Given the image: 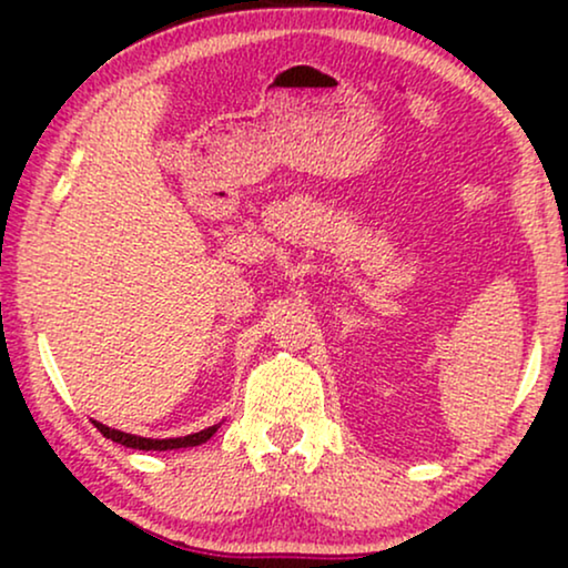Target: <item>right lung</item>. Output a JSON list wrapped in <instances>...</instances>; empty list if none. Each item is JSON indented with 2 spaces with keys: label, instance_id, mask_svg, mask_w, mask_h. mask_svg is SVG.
I'll use <instances>...</instances> for the list:
<instances>
[{
  "label": "right lung",
  "instance_id": "obj_1",
  "mask_svg": "<svg viewBox=\"0 0 568 568\" xmlns=\"http://www.w3.org/2000/svg\"><path fill=\"white\" fill-rule=\"evenodd\" d=\"M100 429V434L108 439L119 442L123 447H131V449H144V453H150V449H181V447H196L201 442H206L212 434L220 429V424L209 426L204 432H196V434H189V437H175V439H146V437H134V434H126V432H119V429H111V426L105 424H98L92 422Z\"/></svg>",
  "mask_w": 568,
  "mask_h": 568
}]
</instances>
